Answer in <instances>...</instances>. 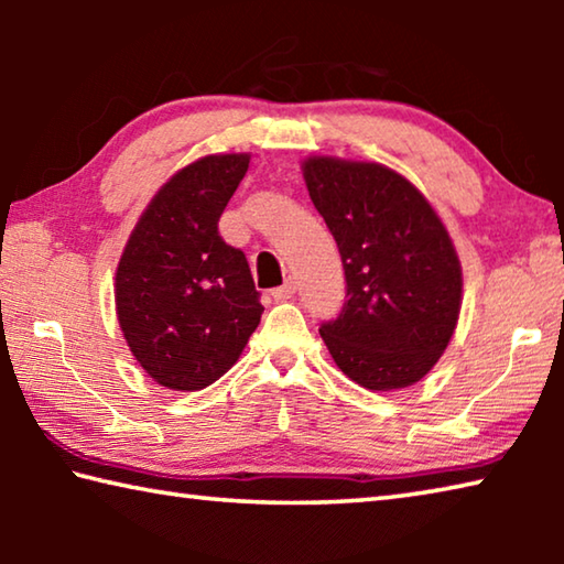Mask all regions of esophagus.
Wrapping results in <instances>:
<instances>
[{
    "instance_id": "34e87169",
    "label": "esophagus",
    "mask_w": 564,
    "mask_h": 564,
    "mask_svg": "<svg viewBox=\"0 0 564 564\" xmlns=\"http://www.w3.org/2000/svg\"><path fill=\"white\" fill-rule=\"evenodd\" d=\"M293 293H295V283L293 281H285L283 285H279V289H273L271 295H273V301L283 303V301H291Z\"/></svg>"
}]
</instances>
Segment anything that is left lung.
<instances>
[{"instance_id": "left-lung-1", "label": "left lung", "mask_w": 564, "mask_h": 564, "mask_svg": "<svg viewBox=\"0 0 564 564\" xmlns=\"http://www.w3.org/2000/svg\"><path fill=\"white\" fill-rule=\"evenodd\" d=\"M311 202L336 238L348 301L321 326L336 366L368 390L417 383L451 343L463 269L431 202L376 161L308 156Z\"/></svg>"}]
</instances>
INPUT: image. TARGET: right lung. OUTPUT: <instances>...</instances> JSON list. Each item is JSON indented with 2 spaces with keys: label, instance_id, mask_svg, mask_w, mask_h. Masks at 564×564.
Wrapping results in <instances>:
<instances>
[{
  "label": "right lung",
  "instance_id": "obj_1",
  "mask_svg": "<svg viewBox=\"0 0 564 564\" xmlns=\"http://www.w3.org/2000/svg\"><path fill=\"white\" fill-rule=\"evenodd\" d=\"M251 154H208L178 169L129 236L113 301L133 358L159 386L202 390L221 378L259 328L243 251L218 236Z\"/></svg>",
  "mask_w": 564,
  "mask_h": 564
}]
</instances>
